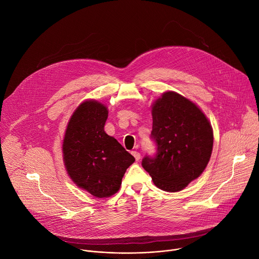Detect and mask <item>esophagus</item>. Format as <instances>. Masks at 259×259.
<instances>
[{"label": "esophagus", "mask_w": 259, "mask_h": 259, "mask_svg": "<svg viewBox=\"0 0 259 259\" xmlns=\"http://www.w3.org/2000/svg\"><path fill=\"white\" fill-rule=\"evenodd\" d=\"M131 154L133 155V157L135 158V160H136V161H139V160H140V154H139L138 152L133 151V152H131Z\"/></svg>", "instance_id": "34e87169"}]
</instances>
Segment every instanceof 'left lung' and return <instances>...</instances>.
<instances>
[{
  "mask_svg": "<svg viewBox=\"0 0 259 259\" xmlns=\"http://www.w3.org/2000/svg\"><path fill=\"white\" fill-rule=\"evenodd\" d=\"M155 157L145 156L142 167L155 186L174 193L187 188L205 170L213 147V131L202 110L182 95L168 91L152 107Z\"/></svg>",
  "mask_w": 259,
  "mask_h": 259,
  "instance_id": "8db88e82",
  "label": "left lung"
}]
</instances>
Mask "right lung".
<instances>
[{
  "instance_id": "right-lung-1",
  "label": "right lung",
  "mask_w": 259,
  "mask_h": 259,
  "mask_svg": "<svg viewBox=\"0 0 259 259\" xmlns=\"http://www.w3.org/2000/svg\"><path fill=\"white\" fill-rule=\"evenodd\" d=\"M108 110L96 100L82 102L67 124L62 153L70 179L96 198L116 194L127 168L135 161L104 131Z\"/></svg>"
}]
</instances>
